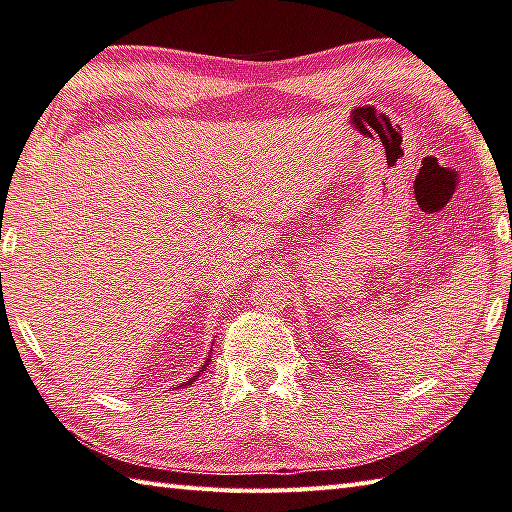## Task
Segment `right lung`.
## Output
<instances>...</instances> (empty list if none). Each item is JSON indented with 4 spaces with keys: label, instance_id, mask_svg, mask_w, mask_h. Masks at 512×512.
Here are the masks:
<instances>
[{
    "label": "right lung",
    "instance_id": "right-lung-1",
    "mask_svg": "<svg viewBox=\"0 0 512 512\" xmlns=\"http://www.w3.org/2000/svg\"><path fill=\"white\" fill-rule=\"evenodd\" d=\"M208 365H210V358H206V362H203V367L199 369V371H201V374H203V371H206V367H208ZM199 371H197V376H199ZM197 376H192V378L188 380V383H183L181 387H185V385H190V383H194V378H197Z\"/></svg>",
    "mask_w": 512,
    "mask_h": 512
}]
</instances>
